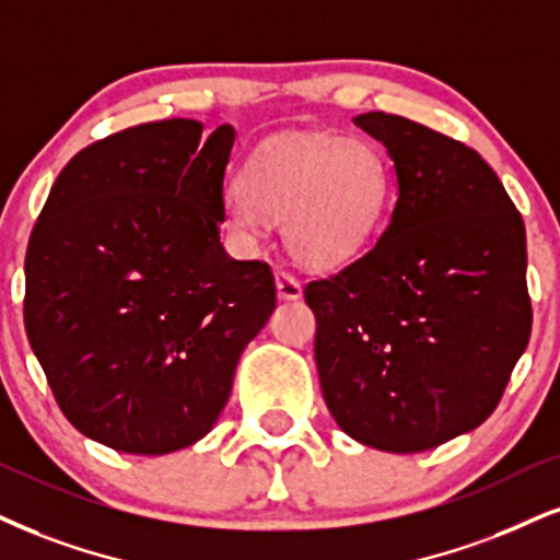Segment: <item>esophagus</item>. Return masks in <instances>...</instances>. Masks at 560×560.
I'll use <instances>...</instances> for the list:
<instances>
[{"mask_svg":"<svg viewBox=\"0 0 560 560\" xmlns=\"http://www.w3.org/2000/svg\"><path fill=\"white\" fill-rule=\"evenodd\" d=\"M275 282H278V295H280V299H285V301L301 299L303 288H301V282L295 280L291 272H285V269H278V272H275Z\"/></svg>","mask_w":560,"mask_h":560,"instance_id":"1","label":"esophagus"}]
</instances>
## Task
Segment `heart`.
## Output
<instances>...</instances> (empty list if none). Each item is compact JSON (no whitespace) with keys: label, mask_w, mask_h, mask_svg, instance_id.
<instances>
[{"label":"heart","mask_w":560,"mask_h":560,"mask_svg":"<svg viewBox=\"0 0 560 560\" xmlns=\"http://www.w3.org/2000/svg\"><path fill=\"white\" fill-rule=\"evenodd\" d=\"M389 195V168L371 142L282 135L248 158L244 184L228 186L225 215L248 236L278 220L301 265L329 269L369 244Z\"/></svg>","instance_id":"heart-1"}]
</instances>
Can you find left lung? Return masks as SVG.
<instances>
[{
  "instance_id": "1",
  "label": "left lung",
  "mask_w": 560,
  "mask_h": 560,
  "mask_svg": "<svg viewBox=\"0 0 560 560\" xmlns=\"http://www.w3.org/2000/svg\"><path fill=\"white\" fill-rule=\"evenodd\" d=\"M395 161L384 233L308 282L322 395L350 439L425 452L501 402L533 332L524 220L472 148L405 116L353 119Z\"/></svg>"
}]
</instances>
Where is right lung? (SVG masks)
Instances as JSON below:
<instances>
[{
  "label": "right lung",
  "instance_id": "right-lung-1",
  "mask_svg": "<svg viewBox=\"0 0 560 560\" xmlns=\"http://www.w3.org/2000/svg\"><path fill=\"white\" fill-rule=\"evenodd\" d=\"M233 132L140 124L80 150L25 254V332L54 399L127 454L191 446L231 397L238 358L275 312L265 261L220 244Z\"/></svg>",
  "mask_w": 560,
  "mask_h": 560
}]
</instances>
